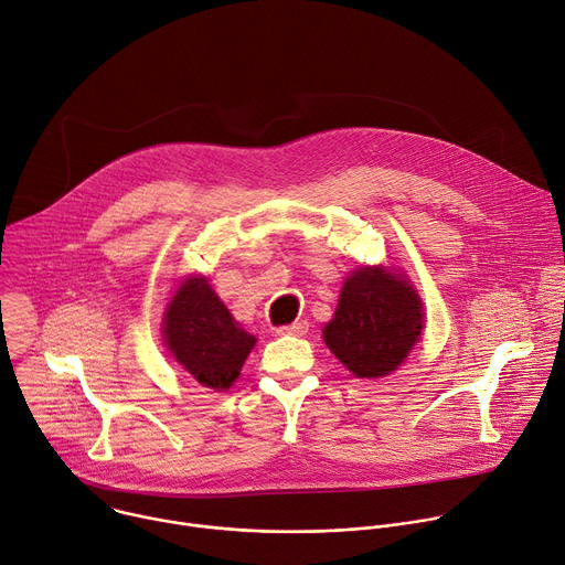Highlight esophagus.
<instances>
[{
  "instance_id": "esophagus-1",
  "label": "esophagus",
  "mask_w": 565,
  "mask_h": 565,
  "mask_svg": "<svg viewBox=\"0 0 565 565\" xmlns=\"http://www.w3.org/2000/svg\"><path fill=\"white\" fill-rule=\"evenodd\" d=\"M307 329H309L307 320H296V322H291V324L278 327L276 333H278V335H302V333H307Z\"/></svg>"
}]
</instances>
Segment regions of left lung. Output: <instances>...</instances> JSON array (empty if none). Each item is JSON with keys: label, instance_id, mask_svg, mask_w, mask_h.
Masks as SVG:
<instances>
[{"label": "left lung", "instance_id": "left-lung-1", "mask_svg": "<svg viewBox=\"0 0 565 565\" xmlns=\"http://www.w3.org/2000/svg\"><path fill=\"white\" fill-rule=\"evenodd\" d=\"M423 329V305L412 285L383 267H361L343 285L322 338L359 379L394 372Z\"/></svg>", "mask_w": 565, "mask_h": 565}]
</instances>
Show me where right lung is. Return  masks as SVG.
I'll return each mask as SVG.
<instances>
[{"label": "right lung", "instance_id": "1", "mask_svg": "<svg viewBox=\"0 0 565 565\" xmlns=\"http://www.w3.org/2000/svg\"><path fill=\"white\" fill-rule=\"evenodd\" d=\"M164 343L198 383L227 390L238 379L256 338L238 327L206 278H189L164 313Z\"/></svg>", "mask_w": 565, "mask_h": 565}]
</instances>
